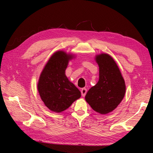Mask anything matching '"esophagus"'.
Masks as SVG:
<instances>
[{
    "mask_svg": "<svg viewBox=\"0 0 153 153\" xmlns=\"http://www.w3.org/2000/svg\"><path fill=\"white\" fill-rule=\"evenodd\" d=\"M86 92H87V90H86V88H82L81 90V93H82V97H85V95H86Z\"/></svg>",
    "mask_w": 153,
    "mask_h": 153,
    "instance_id": "1",
    "label": "esophagus"
}]
</instances>
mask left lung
Segmentation results:
<instances>
[{"instance_id": "obj_1", "label": "left lung", "mask_w": 153, "mask_h": 153, "mask_svg": "<svg viewBox=\"0 0 153 153\" xmlns=\"http://www.w3.org/2000/svg\"><path fill=\"white\" fill-rule=\"evenodd\" d=\"M99 67V79L85 97L86 101L96 112L105 115L115 109L122 101L126 84L120 69L112 56L107 53L96 55Z\"/></svg>"}]
</instances>
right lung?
<instances>
[{
    "label": "right lung",
    "instance_id": "obj_1",
    "mask_svg": "<svg viewBox=\"0 0 153 153\" xmlns=\"http://www.w3.org/2000/svg\"><path fill=\"white\" fill-rule=\"evenodd\" d=\"M75 55L58 51L53 54L40 75L37 84L41 99L48 109L61 113L81 97V92L69 81L65 70Z\"/></svg>",
    "mask_w": 153,
    "mask_h": 153
}]
</instances>
